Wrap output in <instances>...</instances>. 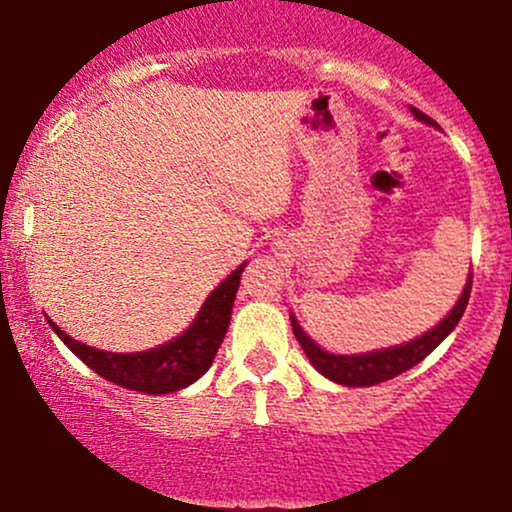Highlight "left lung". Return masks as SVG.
I'll return each instance as SVG.
<instances>
[{
  "mask_svg": "<svg viewBox=\"0 0 512 512\" xmlns=\"http://www.w3.org/2000/svg\"><path fill=\"white\" fill-rule=\"evenodd\" d=\"M414 117L427 125H434V120L429 115H424L422 110L412 107ZM471 282H473V274H469V282H466L464 294L461 299L456 301V306L451 309V314L441 321L439 326H434L432 331L424 333V336L414 338V341L405 343V346H395V348H385V351H375V353H363V355H333L321 351L304 331L297 324V319L292 316V328H294V336H297L299 346L304 348V353L309 355L311 365L319 370L321 375H326L328 380L338 385H348V387H368V385H378L385 383V380L397 378L402 375L405 370L414 368L419 360L427 358L434 348L454 331L456 324L461 321L464 316L466 304H469L471 297Z\"/></svg>",
  "mask_w": 512,
  "mask_h": 512,
  "instance_id": "1",
  "label": "left lung"
}]
</instances>
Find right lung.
Wrapping results in <instances>:
<instances>
[{
  "mask_svg": "<svg viewBox=\"0 0 512 512\" xmlns=\"http://www.w3.org/2000/svg\"><path fill=\"white\" fill-rule=\"evenodd\" d=\"M242 270H245V265H240L228 279L220 282V287L206 299L201 314L184 336L166 343V346L152 348V351L105 353L78 343L53 321H48V324L58 333V338L100 378L127 387V390L144 392V395H166V392H176L181 387L196 383L211 368L225 331H228L230 311H233Z\"/></svg>",
  "mask_w": 512,
  "mask_h": 512,
  "instance_id": "1",
  "label": "right lung"
}]
</instances>
